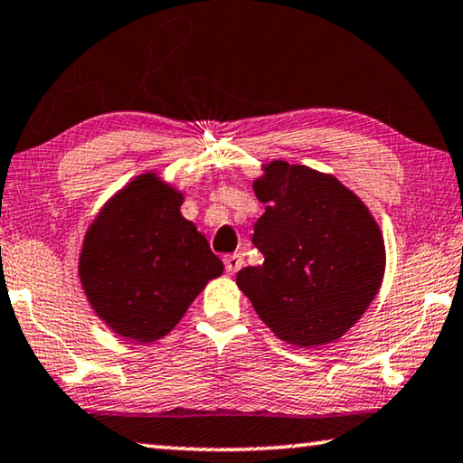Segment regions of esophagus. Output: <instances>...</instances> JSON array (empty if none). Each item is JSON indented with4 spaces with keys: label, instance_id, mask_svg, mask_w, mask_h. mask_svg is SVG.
Wrapping results in <instances>:
<instances>
[{
    "label": "esophagus",
    "instance_id": "34e87169",
    "mask_svg": "<svg viewBox=\"0 0 463 463\" xmlns=\"http://www.w3.org/2000/svg\"><path fill=\"white\" fill-rule=\"evenodd\" d=\"M224 268H226V271H229V274H237V271L243 268V258H241L239 253L226 255V258H224Z\"/></svg>",
    "mask_w": 463,
    "mask_h": 463
}]
</instances>
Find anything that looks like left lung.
Here are the masks:
<instances>
[{"label": "left lung", "instance_id": "1", "mask_svg": "<svg viewBox=\"0 0 463 463\" xmlns=\"http://www.w3.org/2000/svg\"><path fill=\"white\" fill-rule=\"evenodd\" d=\"M253 189L266 203L251 237L263 263L239 271V288L280 340L300 348L337 340L383 280L377 222L335 177L303 165L274 160Z\"/></svg>", "mask_w": 463, "mask_h": 463}]
</instances>
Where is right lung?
<instances>
[{
	"label": "right lung",
	"instance_id": "1",
	"mask_svg": "<svg viewBox=\"0 0 463 463\" xmlns=\"http://www.w3.org/2000/svg\"><path fill=\"white\" fill-rule=\"evenodd\" d=\"M183 195L146 173L94 220L80 253V280L99 317L128 340L154 342L187 313L208 280L222 274Z\"/></svg>",
	"mask_w": 463,
	"mask_h": 463
}]
</instances>
